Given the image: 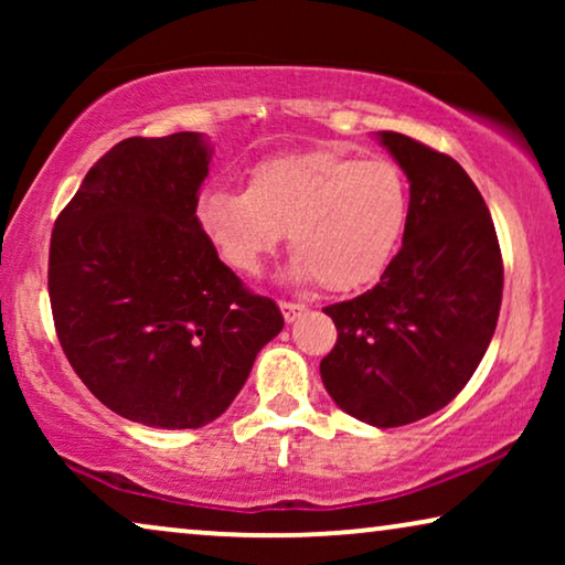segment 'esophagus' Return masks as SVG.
<instances>
[{"mask_svg":"<svg viewBox=\"0 0 565 565\" xmlns=\"http://www.w3.org/2000/svg\"><path fill=\"white\" fill-rule=\"evenodd\" d=\"M280 311H282V319L292 323L300 316L306 313V303H292V300H280Z\"/></svg>","mask_w":565,"mask_h":565,"instance_id":"esophagus-1","label":"esophagus"}]
</instances>
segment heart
<instances>
[{"label": "heart", "instance_id": "heart-1", "mask_svg": "<svg viewBox=\"0 0 565 565\" xmlns=\"http://www.w3.org/2000/svg\"><path fill=\"white\" fill-rule=\"evenodd\" d=\"M408 207V182L396 161L319 146L262 159L246 190H205L198 221L236 273L257 275L288 231L292 280L350 292L381 280L396 259Z\"/></svg>", "mask_w": 565, "mask_h": 565}]
</instances>
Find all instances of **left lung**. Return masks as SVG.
Wrapping results in <instances>:
<instances>
[{
    "instance_id": "obj_1",
    "label": "left lung",
    "mask_w": 565,
    "mask_h": 565,
    "mask_svg": "<svg viewBox=\"0 0 565 565\" xmlns=\"http://www.w3.org/2000/svg\"><path fill=\"white\" fill-rule=\"evenodd\" d=\"M377 138L408 177L404 246L373 290L323 308L337 344L321 360V381L342 412L388 429L466 388L497 329L504 265L466 169L404 134Z\"/></svg>"
}]
</instances>
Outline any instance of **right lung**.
I'll return each instance as SVG.
<instances>
[{"mask_svg":"<svg viewBox=\"0 0 565 565\" xmlns=\"http://www.w3.org/2000/svg\"><path fill=\"white\" fill-rule=\"evenodd\" d=\"M203 134L126 138L84 177L51 234L49 296L66 360L130 422L198 429L231 406L280 334L198 221Z\"/></svg>","mask_w":565,"mask_h":565,"instance_id":"1","label":"right lung"}]
</instances>
